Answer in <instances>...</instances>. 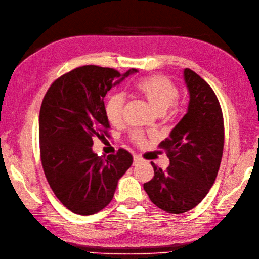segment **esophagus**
<instances>
[{"label": "esophagus", "instance_id": "esophagus-1", "mask_svg": "<svg viewBox=\"0 0 259 259\" xmlns=\"http://www.w3.org/2000/svg\"><path fill=\"white\" fill-rule=\"evenodd\" d=\"M142 157L141 156H137V155H135L134 156V164L133 165H137V164H140V163H142Z\"/></svg>", "mask_w": 259, "mask_h": 259}]
</instances>
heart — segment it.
<instances>
[{"mask_svg": "<svg viewBox=\"0 0 259 259\" xmlns=\"http://www.w3.org/2000/svg\"><path fill=\"white\" fill-rule=\"evenodd\" d=\"M135 90L156 113L163 114L167 110H180V90L168 76L155 74L144 77L135 84ZM124 103L125 99L122 93H114L108 96L104 105V112L106 118L112 124L117 125L122 122ZM131 141L136 145H143L145 137L141 133H133L131 135Z\"/></svg>", "mask_w": 259, "mask_h": 259, "instance_id": "1", "label": "heart"}]
</instances>
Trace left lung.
I'll list each match as a JSON object with an SVG mask.
<instances>
[{"instance_id": "obj_1", "label": "left lung", "mask_w": 259, "mask_h": 259, "mask_svg": "<svg viewBox=\"0 0 259 259\" xmlns=\"http://www.w3.org/2000/svg\"><path fill=\"white\" fill-rule=\"evenodd\" d=\"M188 111L170 135L159 143L169 158L165 170L155 166L144 184L149 199L170 214H183L202 202L214 184L224 148V117L215 92L198 74L185 68Z\"/></svg>"}]
</instances>
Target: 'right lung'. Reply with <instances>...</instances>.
<instances>
[{
  "label": "right lung",
  "instance_id": "obj_1",
  "mask_svg": "<svg viewBox=\"0 0 259 259\" xmlns=\"http://www.w3.org/2000/svg\"><path fill=\"white\" fill-rule=\"evenodd\" d=\"M135 72L84 65L56 78L44 95L38 118L42 167L57 199L74 214L88 216L105 208L133 164L124 148L104 158L92 145L94 139L111 137L106 93Z\"/></svg>",
  "mask_w": 259,
  "mask_h": 259
}]
</instances>
